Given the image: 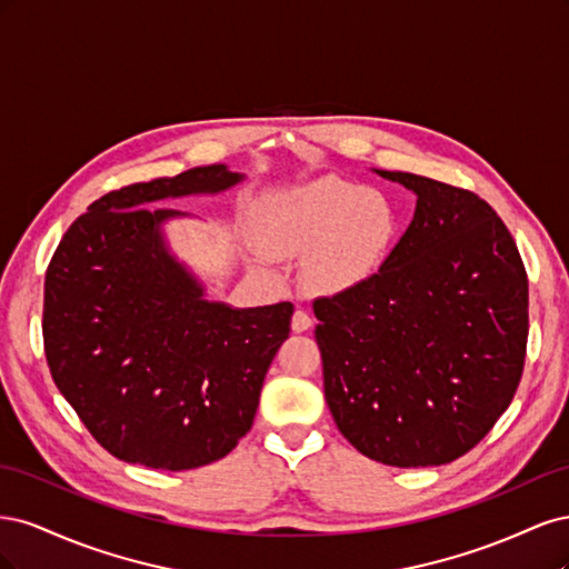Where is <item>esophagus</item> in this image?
<instances>
[{
  "instance_id": "obj_1",
  "label": "esophagus",
  "mask_w": 569,
  "mask_h": 569,
  "mask_svg": "<svg viewBox=\"0 0 569 569\" xmlns=\"http://www.w3.org/2000/svg\"><path fill=\"white\" fill-rule=\"evenodd\" d=\"M311 325H313V318H311V313L303 311V308H299L295 318H291V330H295V332L311 330Z\"/></svg>"
}]
</instances>
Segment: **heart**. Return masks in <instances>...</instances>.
Wrapping results in <instances>:
<instances>
[{"label":"heart","instance_id":"1","mask_svg":"<svg viewBox=\"0 0 569 569\" xmlns=\"http://www.w3.org/2000/svg\"><path fill=\"white\" fill-rule=\"evenodd\" d=\"M393 234L387 199L363 187L320 180L272 199L258 220V244L270 256L306 261V282L343 291L380 268Z\"/></svg>","mask_w":569,"mask_h":569}]
</instances>
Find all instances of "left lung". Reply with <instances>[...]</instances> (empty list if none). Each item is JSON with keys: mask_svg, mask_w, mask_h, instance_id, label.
I'll return each mask as SVG.
<instances>
[{"mask_svg": "<svg viewBox=\"0 0 569 569\" xmlns=\"http://www.w3.org/2000/svg\"><path fill=\"white\" fill-rule=\"evenodd\" d=\"M416 218L366 282L318 297L325 401L356 451L446 465L485 439L525 370L529 282L518 244L470 189L412 173Z\"/></svg>", "mask_w": 569, "mask_h": 569, "instance_id": "8db88e82", "label": "left lung"}]
</instances>
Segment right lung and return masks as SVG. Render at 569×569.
Instances as JSON below:
<instances>
[{
	"instance_id": "add662e5",
	"label": "right lung",
	"mask_w": 569,
	"mask_h": 569,
	"mask_svg": "<svg viewBox=\"0 0 569 569\" xmlns=\"http://www.w3.org/2000/svg\"><path fill=\"white\" fill-rule=\"evenodd\" d=\"M226 166L109 192L73 220L44 274L51 380L101 449L153 470L226 458L256 418L266 372L289 337V301L237 311L203 299L163 247L151 201L220 192Z\"/></svg>"
}]
</instances>
